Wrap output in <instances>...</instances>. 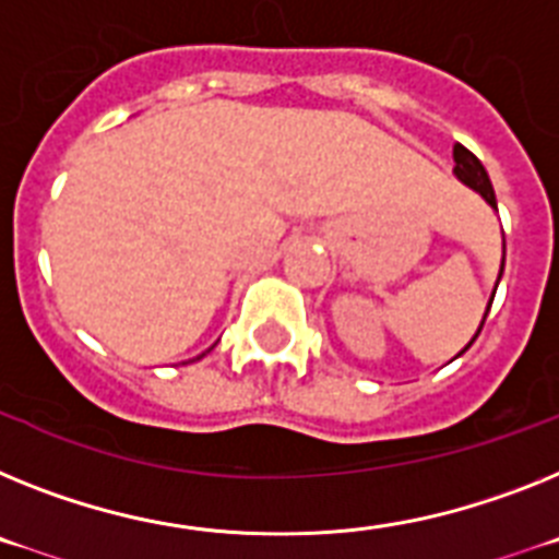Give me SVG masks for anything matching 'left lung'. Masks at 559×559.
Wrapping results in <instances>:
<instances>
[{"instance_id": "left-lung-1", "label": "left lung", "mask_w": 559, "mask_h": 559, "mask_svg": "<svg viewBox=\"0 0 559 559\" xmlns=\"http://www.w3.org/2000/svg\"><path fill=\"white\" fill-rule=\"evenodd\" d=\"M453 159H455V168H453L455 177H459L461 182H464V186H469V188H473V191L481 193V197L487 199L489 205L498 207V202H495L492 182H489L487 171H484L481 159L475 157V154L469 152V148H464V145H461V143L453 145ZM501 273H503V266H501ZM498 281H501V275H498ZM489 307H492V304H489ZM487 314H489V309H487ZM487 314H484V320H487ZM484 320H481V326H478V332H475V337L481 334ZM475 337H473V340H475ZM473 340H469V346H473ZM469 346H467V348H469Z\"/></svg>"}]
</instances>
